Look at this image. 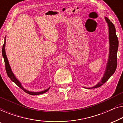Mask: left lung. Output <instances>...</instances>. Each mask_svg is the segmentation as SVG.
Here are the masks:
<instances>
[{"label": "left lung", "instance_id": "8db88e82", "mask_svg": "<svg viewBox=\"0 0 123 123\" xmlns=\"http://www.w3.org/2000/svg\"><path fill=\"white\" fill-rule=\"evenodd\" d=\"M105 20L108 23L109 30V57L107 63L106 69L101 81L94 87H91V89L99 87L104 84L114 74L117 67V52L119 44L118 39L116 34L115 28L113 23L106 17H105Z\"/></svg>", "mask_w": 123, "mask_h": 123}]
</instances>
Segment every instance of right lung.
Here are the masks:
<instances>
[{
    "label": "right lung",
    "mask_w": 123,
    "mask_h": 123,
    "mask_svg": "<svg viewBox=\"0 0 123 123\" xmlns=\"http://www.w3.org/2000/svg\"><path fill=\"white\" fill-rule=\"evenodd\" d=\"M5 40H6V39H5ZM5 46H6V41H5V42H4V44H3V48H2V55H3V58H4V60L5 66H6V74H7L8 76L9 77V78H10V79L11 80L13 81V82H14L15 84H16L18 86V87H19L22 90H23L25 91V92H26V93H27V94H28L32 95H40V94H44V93L46 92L47 91H48V90L49 89L50 87L48 88L47 89L45 90L44 91H41V92H31V91H29L27 90H25V89H24V88L23 87V86H22L21 85V84H20V83L19 82V81L18 80L16 79V77L14 76V75L12 71L11 68H10V66H9V62H8V61L7 57H6V51H5Z\"/></svg>",
    "instance_id": "right-lung-1"
}]
</instances>
